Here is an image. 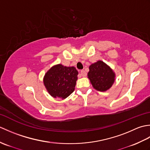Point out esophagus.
Returning a JSON list of instances; mask_svg holds the SVG:
<instances>
[{
    "mask_svg": "<svg viewBox=\"0 0 150 150\" xmlns=\"http://www.w3.org/2000/svg\"><path fill=\"white\" fill-rule=\"evenodd\" d=\"M86 75H87V73H86V72L84 71V70H82V71H81L80 75L81 76V77H86Z\"/></svg>",
    "mask_w": 150,
    "mask_h": 150,
    "instance_id": "obj_1",
    "label": "esophagus"
}]
</instances>
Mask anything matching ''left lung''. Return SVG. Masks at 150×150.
Here are the masks:
<instances>
[{
	"label": "left lung",
	"mask_w": 150,
	"mask_h": 150,
	"mask_svg": "<svg viewBox=\"0 0 150 150\" xmlns=\"http://www.w3.org/2000/svg\"><path fill=\"white\" fill-rule=\"evenodd\" d=\"M89 69L88 78L95 90L104 92L112 86L115 81V73L106 63L98 60L91 64L89 66Z\"/></svg>",
	"instance_id": "1"
}]
</instances>
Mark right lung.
Returning <instances> with one entry per match:
<instances>
[{"mask_svg": "<svg viewBox=\"0 0 150 150\" xmlns=\"http://www.w3.org/2000/svg\"><path fill=\"white\" fill-rule=\"evenodd\" d=\"M78 74L73 66L54 65L44 75V85L51 96L64 99L74 91Z\"/></svg>", "mask_w": 150, "mask_h": 150, "instance_id": "right-lung-1", "label": "right lung"}]
</instances>
